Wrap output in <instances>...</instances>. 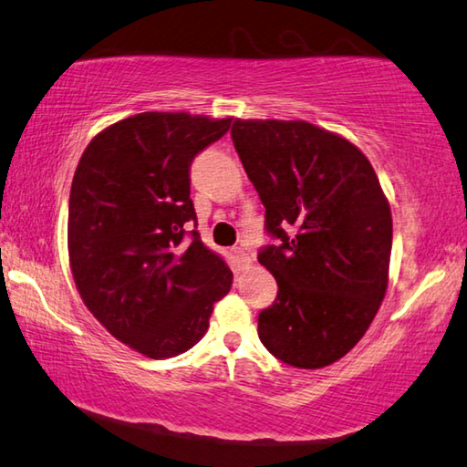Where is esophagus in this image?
I'll list each match as a JSON object with an SVG mask.
<instances>
[{
    "label": "esophagus",
    "mask_w": 467,
    "mask_h": 467,
    "mask_svg": "<svg viewBox=\"0 0 467 467\" xmlns=\"http://www.w3.org/2000/svg\"><path fill=\"white\" fill-rule=\"evenodd\" d=\"M232 256L235 258V263H238L240 266H246L250 265V254L244 248H234L232 250Z\"/></svg>",
    "instance_id": "esophagus-1"
}]
</instances>
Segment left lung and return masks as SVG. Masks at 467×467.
Returning <instances> with one entry per match:
<instances>
[{"mask_svg": "<svg viewBox=\"0 0 467 467\" xmlns=\"http://www.w3.org/2000/svg\"><path fill=\"white\" fill-rule=\"evenodd\" d=\"M232 139L276 240L258 252L279 285L258 337L291 367L332 365L388 289L391 213L378 174L345 137L304 120L235 119Z\"/></svg>", "mask_w": 467, "mask_h": 467, "instance_id": "obj_1", "label": "left lung"}]
</instances>
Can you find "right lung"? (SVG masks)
<instances>
[{
	"label": "right lung",
	"mask_w": 467,
	"mask_h": 467,
	"mask_svg": "<svg viewBox=\"0 0 467 467\" xmlns=\"http://www.w3.org/2000/svg\"><path fill=\"white\" fill-rule=\"evenodd\" d=\"M232 119L141 112L98 133L73 174L69 265L86 307L150 358L184 353L209 328L234 275L201 242L191 163ZM195 225L192 226V223Z\"/></svg>",
	"instance_id": "add662e5"
}]
</instances>
